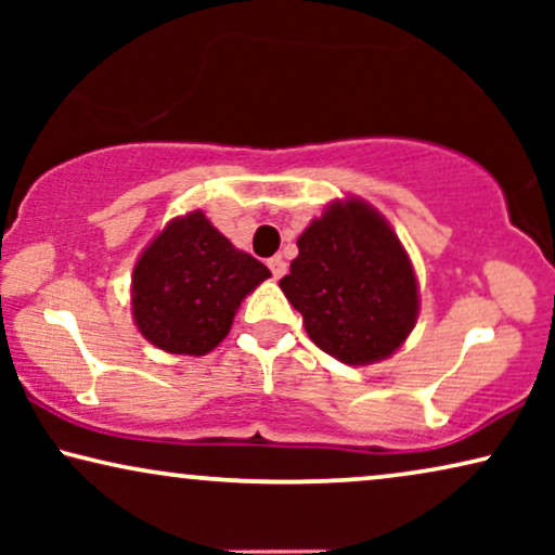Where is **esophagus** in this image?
Here are the masks:
<instances>
[{
    "label": "esophagus",
    "instance_id": "esophagus-1",
    "mask_svg": "<svg viewBox=\"0 0 555 555\" xmlns=\"http://www.w3.org/2000/svg\"><path fill=\"white\" fill-rule=\"evenodd\" d=\"M268 268L272 272V278L280 280L287 272V262L283 260V257H272V260H268Z\"/></svg>",
    "mask_w": 555,
    "mask_h": 555
}]
</instances>
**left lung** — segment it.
I'll return each instance as SVG.
<instances>
[{"label": "left lung", "instance_id": "1", "mask_svg": "<svg viewBox=\"0 0 555 555\" xmlns=\"http://www.w3.org/2000/svg\"><path fill=\"white\" fill-rule=\"evenodd\" d=\"M285 298L313 344L348 366L389 359L420 315V285L397 232L356 196L333 202L298 237Z\"/></svg>", "mask_w": 555, "mask_h": 555}]
</instances>
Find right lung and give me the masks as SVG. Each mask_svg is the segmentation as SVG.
I'll list each match as a JSON object with an SVG mask.
<instances>
[{
	"instance_id": "right-lung-1",
	"label": "right lung",
	"mask_w": 555,
	"mask_h": 555,
	"mask_svg": "<svg viewBox=\"0 0 555 555\" xmlns=\"http://www.w3.org/2000/svg\"><path fill=\"white\" fill-rule=\"evenodd\" d=\"M270 270L215 230L204 211L171 219L133 268L141 336L166 353L204 356L224 340L240 302Z\"/></svg>"
}]
</instances>
